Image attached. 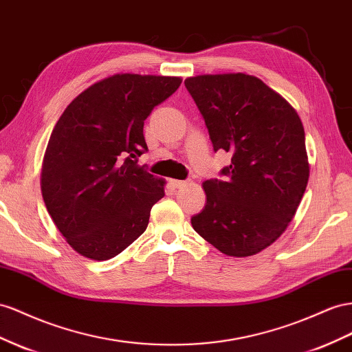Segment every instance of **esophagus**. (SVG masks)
<instances>
[{"mask_svg":"<svg viewBox=\"0 0 352 352\" xmlns=\"http://www.w3.org/2000/svg\"><path fill=\"white\" fill-rule=\"evenodd\" d=\"M186 182H184V180H177V179H170V185H172L173 188H182Z\"/></svg>","mask_w":352,"mask_h":352,"instance_id":"obj_1","label":"esophagus"}]
</instances>
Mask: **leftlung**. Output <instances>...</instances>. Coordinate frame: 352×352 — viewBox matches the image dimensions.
Listing matches in <instances>:
<instances>
[{
	"label": "left lung",
	"mask_w": 352,
	"mask_h": 352,
	"mask_svg": "<svg viewBox=\"0 0 352 352\" xmlns=\"http://www.w3.org/2000/svg\"><path fill=\"white\" fill-rule=\"evenodd\" d=\"M185 87L201 112L214 153L231 154L223 180H206V206L194 230L235 258L262 252L286 231L309 177L298 112L247 74L197 75Z\"/></svg>",
	"instance_id": "8db88e82"
}]
</instances>
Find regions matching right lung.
<instances>
[{
  "instance_id": "1",
  "label": "right lung",
  "mask_w": 352,
  "mask_h": 352,
  "mask_svg": "<svg viewBox=\"0 0 352 352\" xmlns=\"http://www.w3.org/2000/svg\"><path fill=\"white\" fill-rule=\"evenodd\" d=\"M179 77L116 74L75 98L52 131L41 168L47 212L72 249L108 261L145 232L164 180L138 164L144 122Z\"/></svg>"
}]
</instances>
